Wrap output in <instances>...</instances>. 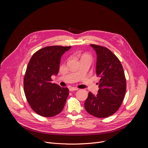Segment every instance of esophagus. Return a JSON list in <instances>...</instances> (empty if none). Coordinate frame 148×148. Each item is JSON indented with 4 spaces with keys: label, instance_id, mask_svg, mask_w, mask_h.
<instances>
[{
    "label": "esophagus",
    "instance_id": "1",
    "mask_svg": "<svg viewBox=\"0 0 148 148\" xmlns=\"http://www.w3.org/2000/svg\"><path fill=\"white\" fill-rule=\"evenodd\" d=\"M79 89L77 88H69V90L70 91H74V90H77Z\"/></svg>",
    "mask_w": 148,
    "mask_h": 148
}]
</instances>
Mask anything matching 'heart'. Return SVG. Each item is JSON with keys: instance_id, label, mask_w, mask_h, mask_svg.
Listing matches in <instances>:
<instances>
[{"instance_id": "obj_1", "label": "heart", "mask_w": 148, "mask_h": 148, "mask_svg": "<svg viewBox=\"0 0 148 148\" xmlns=\"http://www.w3.org/2000/svg\"><path fill=\"white\" fill-rule=\"evenodd\" d=\"M84 56H88V55H84Z\"/></svg>"}]
</instances>
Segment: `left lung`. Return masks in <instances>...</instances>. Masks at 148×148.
I'll return each instance as SVG.
<instances>
[{"mask_svg":"<svg viewBox=\"0 0 148 148\" xmlns=\"http://www.w3.org/2000/svg\"><path fill=\"white\" fill-rule=\"evenodd\" d=\"M97 55L96 73L100 77L98 94L89 92L84 108L97 118L108 117L121 107L126 92V79L119 59L105 47L90 44Z\"/></svg>","mask_w":148,"mask_h":148,"instance_id":"left-lung-1","label":"left lung"}]
</instances>
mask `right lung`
Here are the masks:
<instances>
[{
	"instance_id": "add662e5",
	"label": "right lung",
	"mask_w": 148,
	"mask_h": 148,
	"mask_svg": "<svg viewBox=\"0 0 148 148\" xmlns=\"http://www.w3.org/2000/svg\"><path fill=\"white\" fill-rule=\"evenodd\" d=\"M71 46L45 47L35 52L30 59L24 78V91L32 109L43 117L60 113L69 95L67 88L51 83V77L57 75L60 58Z\"/></svg>"
}]
</instances>
